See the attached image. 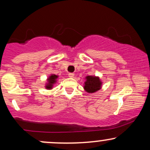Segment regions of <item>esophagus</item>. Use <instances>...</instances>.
I'll list each match as a JSON object with an SVG mask.
<instances>
[{
    "instance_id": "34e87169",
    "label": "esophagus",
    "mask_w": 150,
    "mask_h": 150,
    "mask_svg": "<svg viewBox=\"0 0 150 150\" xmlns=\"http://www.w3.org/2000/svg\"><path fill=\"white\" fill-rule=\"evenodd\" d=\"M74 76H75V75H74V73H68V77H73Z\"/></svg>"
}]
</instances>
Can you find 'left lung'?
<instances>
[{"label":"left lung","mask_w":150,"mask_h":150,"mask_svg":"<svg viewBox=\"0 0 150 150\" xmlns=\"http://www.w3.org/2000/svg\"><path fill=\"white\" fill-rule=\"evenodd\" d=\"M102 86V82L99 77L94 75H87L85 77V82H84V89L86 92L92 94L99 89H101Z\"/></svg>","instance_id":"left-lung-1"}]
</instances>
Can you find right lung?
Masks as SVG:
<instances>
[{"mask_svg": "<svg viewBox=\"0 0 150 150\" xmlns=\"http://www.w3.org/2000/svg\"><path fill=\"white\" fill-rule=\"evenodd\" d=\"M58 78V75H55V74H51L49 77L46 79L47 82L45 84V88L46 89H52L53 85L57 82V80Z\"/></svg>", "mask_w": 150, "mask_h": 150, "instance_id": "right-lung-1", "label": "right lung"}]
</instances>
